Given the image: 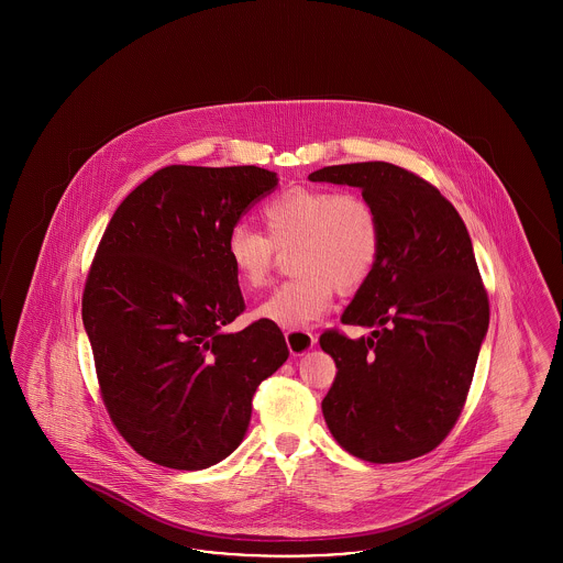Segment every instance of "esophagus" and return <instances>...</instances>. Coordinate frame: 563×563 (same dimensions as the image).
Wrapping results in <instances>:
<instances>
[{"mask_svg":"<svg viewBox=\"0 0 563 563\" xmlns=\"http://www.w3.org/2000/svg\"><path fill=\"white\" fill-rule=\"evenodd\" d=\"M285 340H287V346L294 356H301L317 346V335H312L306 329H289L285 333Z\"/></svg>","mask_w":563,"mask_h":563,"instance_id":"obj_1","label":"esophagus"}]
</instances>
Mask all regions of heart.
I'll return each mask as SVG.
<instances>
[{
	"mask_svg": "<svg viewBox=\"0 0 563 563\" xmlns=\"http://www.w3.org/2000/svg\"><path fill=\"white\" fill-rule=\"evenodd\" d=\"M268 239L244 223L225 236V257L246 289L268 283L274 249H291V272L255 319L285 329L319 321L342 294L356 291L375 269L382 251V225L374 205L361 194L295 186L274 196L262 211Z\"/></svg>",
	"mask_w": 563,
	"mask_h": 563,
	"instance_id": "b5f03b06",
	"label": "heart"
}]
</instances>
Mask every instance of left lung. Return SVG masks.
I'll return each instance as SVG.
<instances>
[{
	"label": "left lung",
	"instance_id": "1",
	"mask_svg": "<svg viewBox=\"0 0 563 563\" xmlns=\"http://www.w3.org/2000/svg\"><path fill=\"white\" fill-rule=\"evenodd\" d=\"M308 179L361 189L382 225L379 260L342 314L372 335H321L338 367L324 422L367 462L429 454L454 429L489 324L466 225L439 189L388 162L324 166Z\"/></svg>",
	"mask_w": 563,
	"mask_h": 563
}]
</instances>
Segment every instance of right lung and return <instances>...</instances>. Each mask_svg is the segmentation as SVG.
Segmentation results:
<instances>
[{
    "instance_id": "1",
    "label": "right lung",
    "mask_w": 563,
    "mask_h": 563,
    "mask_svg": "<svg viewBox=\"0 0 563 563\" xmlns=\"http://www.w3.org/2000/svg\"><path fill=\"white\" fill-rule=\"evenodd\" d=\"M278 186L260 166L173 164L115 209L88 272L81 321L109 418L136 454L209 468L241 445L257 386L289 356L244 310L225 236Z\"/></svg>"
}]
</instances>
